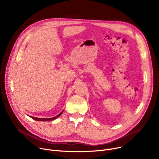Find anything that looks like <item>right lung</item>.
<instances>
[{"label":"right lung","mask_w":159,"mask_h":159,"mask_svg":"<svg viewBox=\"0 0 159 159\" xmlns=\"http://www.w3.org/2000/svg\"><path fill=\"white\" fill-rule=\"evenodd\" d=\"M62 112H63V111H62V112H61L59 114H58V115H57V116H54V117H53V118H49V119H40V118H36V117H33V116H30V117L31 118V119H34V120H38V121H51V120H55V119H56L58 116H59L62 113Z\"/></svg>","instance_id":"right-lung-1"}]
</instances>
